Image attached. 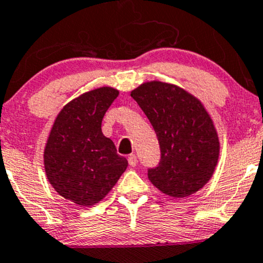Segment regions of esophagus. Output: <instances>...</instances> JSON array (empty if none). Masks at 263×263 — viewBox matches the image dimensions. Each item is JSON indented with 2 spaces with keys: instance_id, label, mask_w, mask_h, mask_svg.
<instances>
[{
  "instance_id": "1",
  "label": "esophagus",
  "mask_w": 263,
  "mask_h": 263,
  "mask_svg": "<svg viewBox=\"0 0 263 263\" xmlns=\"http://www.w3.org/2000/svg\"><path fill=\"white\" fill-rule=\"evenodd\" d=\"M128 163H129V165H130V166H135V165H137V163H138L137 155H135V154L129 155L128 156Z\"/></svg>"
}]
</instances>
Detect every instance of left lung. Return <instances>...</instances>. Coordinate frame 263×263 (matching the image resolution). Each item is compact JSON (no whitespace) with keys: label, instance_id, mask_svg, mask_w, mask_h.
<instances>
[{"label":"left lung","instance_id":"obj_1","mask_svg":"<svg viewBox=\"0 0 263 263\" xmlns=\"http://www.w3.org/2000/svg\"><path fill=\"white\" fill-rule=\"evenodd\" d=\"M130 96L152 123L160 145V161L147 178L161 193L186 197L214 174L220 143L212 119L199 99L178 85L143 83Z\"/></svg>","mask_w":263,"mask_h":263}]
</instances>
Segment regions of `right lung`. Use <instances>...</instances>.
Masks as SVG:
<instances>
[{"label": "right lung", "mask_w": 263, "mask_h": 263, "mask_svg": "<svg viewBox=\"0 0 263 263\" xmlns=\"http://www.w3.org/2000/svg\"><path fill=\"white\" fill-rule=\"evenodd\" d=\"M117 89L102 87L64 105L44 147V169L54 190L79 206L98 203L117 184L128 160L102 133Z\"/></svg>", "instance_id": "add662e5"}]
</instances>
